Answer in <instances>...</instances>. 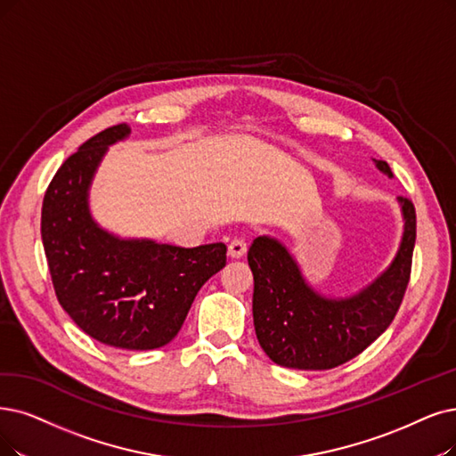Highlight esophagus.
I'll list each match as a JSON object with an SVG mask.
<instances>
[{
	"mask_svg": "<svg viewBox=\"0 0 456 456\" xmlns=\"http://www.w3.org/2000/svg\"><path fill=\"white\" fill-rule=\"evenodd\" d=\"M245 252H247V243L243 240L230 241V245H228V256L232 260H238V258L245 256Z\"/></svg>",
	"mask_w": 456,
	"mask_h": 456,
	"instance_id": "1",
	"label": "esophagus"
}]
</instances>
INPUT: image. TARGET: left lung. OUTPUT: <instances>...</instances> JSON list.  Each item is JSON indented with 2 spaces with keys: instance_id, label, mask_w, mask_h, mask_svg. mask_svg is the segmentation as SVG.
<instances>
[{
  "instance_id": "8db88e82",
  "label": "left lung",
  "mask_w": 456,
  "mask_h": 456,
  "mask_svg": "<svg viewBox=\"0 0 456 456\" xmlns=\"http://www.w3.org/2000/svg\"><path fill=\"white\" fill-rule=\"evenodd\" d=\"M372 160L393 177L386 160ZM396 202L404 228L395 258L352 296L320 294L294 254L273 235L252 241L247 260L254 275V330L273 362L297 370L335 369L387 330L404 297L415 245V208L406 198L398 196Z\"/></svg>"
}]
</instances>
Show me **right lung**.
Instances as JSON below:
<instances>
[{
  "instance_id": "right-lung-1",
  "label": "right lung",
  "mask_w": 456,
  "mask_h": 456,
  "mask_svg": "<svg viewBox=\"0 0 456 456\" xmlns=\"http://www.w3.org/2000/svg\"><path fill=\"white\" fill-rule=\"evenodd\" d=\"M129 134V125L110 126L63 162L43 200L41 238L58 301L84 333L114 348L155 350L179 333L198 289L226 265V245L121 238L95 221L91 183L108 148Z\"/></svg>"
}]
</instances>
